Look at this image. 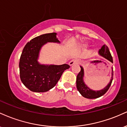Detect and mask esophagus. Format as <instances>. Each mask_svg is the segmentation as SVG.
Listing matches in <instances>:
<instances>
[{
  "label": "esophagus",
  "mask_w": 127,
  "mask_h": 127,
  "mask_svg": "<svg viewBox=\"0 0 127 127\" xmlns=\"http://www.w3.org/2000/svg\"><path fill=\"white\" fill-rule=\"evenodd\" d=\"M78 61L77 60H75V59H73V60H72L70 61V62H69V63H68V64L69 65H72L73 64H78Z\"/></svg>",
  "instance_id": "obj_1"
}]
</instances>
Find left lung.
<instances>
[{"instance_id": "8db88e82", "label": "left lung", "mask_w": 127, "mask_h": 127, "mask_svg": "<svg viewBox=\"0 0 127 127\" xmlns=\"http://www.w3.org/2000/svg\"><path fill=\"white\" fill-rule=\"evenodd\" d=\"M98 54L99 55L103 57L104 58H105L107 60L113 63V59H112L111 54H110L109 48L107 47V46H106V45H103V46L101 48V49H99ZM80 67H81V71L79 73L76 77V88L78 89V91L80 93V94H81L83 97H85V98L90 99L97 98L104 95L106 92L108 91L110 85H111L112 80H113V68H112V77L111 79H110L109 84H107V85L106 86L105 88H103V90H99V91H94V90L88 88L87 86V85L84 83V68H83L82 66Z\"/></svg>"}]
</instances>
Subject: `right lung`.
Returning <instances> with one entry per match:
<instances>
[{
	"label": "right lung",
	"instance_id": "obj_1",
	"mask_svg": "<svg viewBox=\"0 0 127 127\" xmlns=\"http://www.w3.org/2000/svg\"><path fill=\"white\" fill-rule=\"evenodd\" d=\"M48 42L60 43L56 33L37 36L28 42L20 57L19 67L21 82L30 91L43 93L54 87L69 65H45L38 62L39 52Z\"/></svg>",
	"mask_w": 127,
	"mask_h": 127
}]
</instances>
